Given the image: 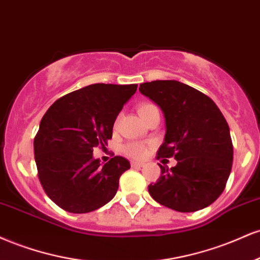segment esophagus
<instances>
[{
	"label": "esophagus",
	"mask_w": 260,
	"mask_h": 260,
	"mask_svg": "<svg viewBox=\"0 0 260 260\" xmlns=\"http://www.w3.org/2000/svg\"><path fill=\"white\" fill-rule=\"evenodd\" d=\"M131 167H133V168H141V167H143V163H142V161L131 160Z\"/></svg>",
	"instance_id": "1"
}]
</instances>
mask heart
Returning a JSON list of instances; mask_svg holds the SVG:
<instances>
[{"label":"heart","mask_w":260,"mask_h":260,"mask_svg":"<svg viewBox=\"0 0 260 260\" xmlns=\"http://www.w3.org/2000/svg\"><path fill=\"white\" fill-rule=\"evenodd\" d=\"M153 108H155V106L151 105V103H142L137 108V112H139L140 117L142 118L146 113H148ZM123 152L131 158H143L148 152V145L143 142H130L123 146Z\"/></svg>","instance_id":"obj_1"}]
</instances>
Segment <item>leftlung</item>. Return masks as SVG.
<instances>
[{"mask_svg": "<svg viewBox=\"0 0 260 260\" xmlns=\"http://www.w3.org/2000/svg\"><path fill=\"white\" fill-rule=\"evenodd\" d=\"M140 92L160 107L166 136L157 158L174 157L175 167L160 166V178L148 186L152 198L182 213L208 207L224 191L234 158L230 129L212 99L176 80L140 85Z\"/></svg>", "mask_w": 260, "mask_h": 260, "instance_id": "obj_1", "label": "left lung"}]
</instances>
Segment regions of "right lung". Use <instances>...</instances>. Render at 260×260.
<instances>
[{"label": "right lung", "mask_w": 260, "mask_h": 260, "mask_svg": "<svg viewBox=\"0 0 260 260\" xmlns=\"http://www.w3.org/2000/svg\"><path fill=\"white\" fill-rule=\"evenodd\" d=\"M137 85L92 84L60 97L41 119L34 140L39 180L48 197L69 213L101 208L117 193L129 160L93 158L112 139L113 125Z\"/></svg>", "instance_id": "right-lung-1"}]
</instances>
